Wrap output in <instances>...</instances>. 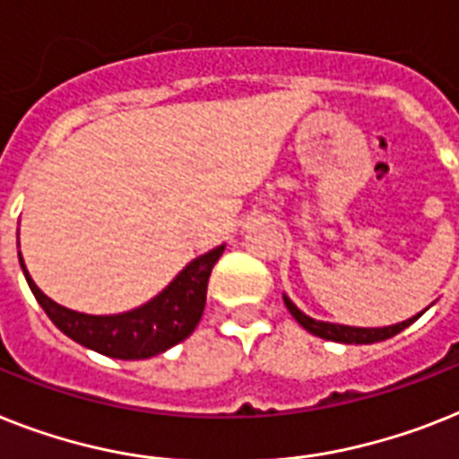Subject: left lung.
<instances>
[{"label": "left lung", "instance_id": "8db88e82", "mask_svg": "<svg viewBox=\"0 0 459 459\" xmlns=\"http://www.w3.org/2000/svg\"><path fill=\"white\" fill-rule=\"evenodd\" d=\"M282 301H285V307L292 314V318L299 323L307 333L316 334L320 339H330V342H339V344H375V342H385V339L394 337V334L403 333L405 327L412 325L420 316L427 311H420L412 318L403 320V323H396V325H385V327H356V325H342V323H327V320H316L311 316H307L301 311L292 299H290L288 294L282 292Z\"/></svg>", "mask_w": 459, "mask_h": 459}]
</instances>
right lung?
I'll list each match as a JSON object with an SVG mask.
<instances>
[{"label":"right lung","mask_w":459,"mask_h":459,"mask_svg":"<svg viewBox=\"0 0 459 459\" xmlns=\"http://www.w3.org/2000/svg\"><path fill=\"white\" fill-rule=\"evenodd\" d=\"M223 249L226 245H219L195 256L191 264H186L178 271L177 278L165 290H160L152 299L141 307L108 316L82 314V311L63 307L37 288L21 249H18V262L35 299L63 334H68L73 342L87 346L91 351L103 353L108 359L143 360L165 353L167 349L184 342L195 330L204 311L207 281Z\"/></svg>","instance_id":"add662e5"}]
</instances>
